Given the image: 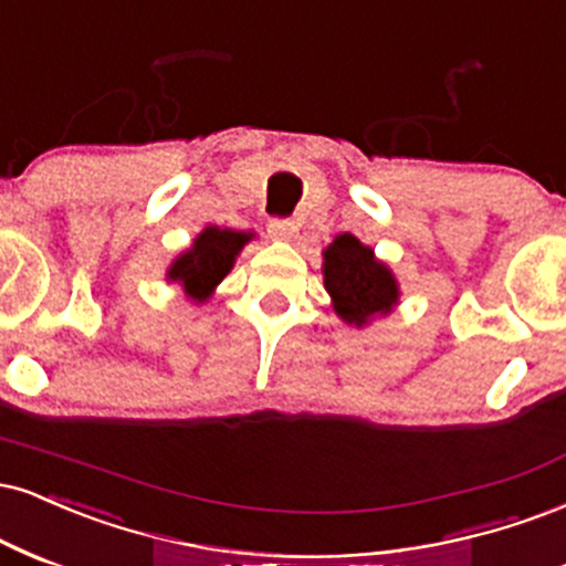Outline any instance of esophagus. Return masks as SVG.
Masks as SVG:
<instances>
[{
    "mask_svg": "<svg viewBox=\"0 0 566 566\" xmlns=\"http://www.w3.org/2000/svg\"><path fill=\"white\" fill-rule=\"evenodd\" d=\"M269 234L279 242H292L297 237V227L287 218H274V221H269Z\"/></svg>",
    "mask_w": 566,
    "mask_h": 566,
    "instance_id": "obj_1",
    "label": "esophagus"
}]
</instances>
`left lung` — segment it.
Here are the masks:
<instances>
[{
	"label": "left lung",
	"instance_id": "8db88e82",
	"mask_svg": "<svg viewBox=\"0 0 566 566\" xmlns=\"http://www.w3.org/2000/svg\"><path fill=\"white\" fill-rule=\"evenodd\" d=\"M322 255L324 290L329 292L332 308L348 326L364 329L377 318L390 316L400 303V284L392 269L356 234H337Z\"/></svg>",
	"mask_w": 566,
	"mask_h": 566
}]
</instances>
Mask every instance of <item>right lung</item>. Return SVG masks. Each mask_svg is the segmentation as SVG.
I'll use <instances>...</instances> for the list:
<instances>
[{
    "instance_id": "1",
    "label": "right lung",
    "mask_w": 566,
    "mask_h": 566,
    "mask_svg": "<svg viewBox=\"0 0 566 566\" xmlns=\"http://www.w3.org/2000/svg\"><path fill=\"white\" fill-rule=\"evenodd\" d=\"M253 240L255 231L221 229L210 223L195 237L187 250L174 258L166 271V282L179 284L184 297L195 305L208 303L218 284L234 269L237 255L242 253L244 244Z\"/></svg>"
}]
</instances>
